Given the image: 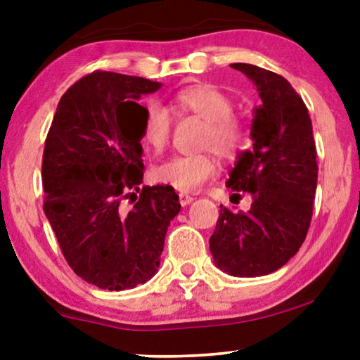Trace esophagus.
Returning a JSON list of instances; mask_svg holds the SVG:
<instances>
[{
  "mask_svg": "<svg viewBox=\"0 0 360 360\" xmlns=\"http://www.w3.org/2000/svg\"><path fill=\"white\" fill-rule=\"evenodd\" d=\"M179 200H180V205L181 206H186V205H190L191 201H193V196H190V195H186V193H180L179 195Z\"/></svg>",
  "mask_w": 360,
  "mask_h": 360,
  "instance_id": "obj_1",
  "label": "esophagus"
}]
</instances>
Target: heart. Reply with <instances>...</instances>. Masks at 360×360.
Listing matches in <instances>:
<instances>
[{"label": "heart", "mask_w": 360, "mask_h": 360, "mask_svg": "<svg viewBox=\"0 0 360 360\" xmlns=\"http://www.w3.org/2000/svg\"><path fill=\"white\" fill-rule=\"evenodd\" d=\"M170 110L175 116H196L206 121L200 137L198 154L175 155L154 170L155 180L181 193L198 190L219 172L218 157L233 160L248 144V129L233 115V100L211 83H195L181 88L172 98ZM172 116L159 105H150L142 124V139L154 152H162L172 137Z\"/></svg>", "instance_id": "b5f03b06"}]
</instances>
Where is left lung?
I'll return each mask as SVG.
<instances>
[{"mask_svg": "<svg viewBox=\"0 0 360 360\" xmlns=\"http://www.w3.org/2000/svg\"><path fill=\"white\" fill-rule=\"evenodd\" d=\"M257 86L262 106L252 122L254 147L239 155L228 186L248 191V213L221 206L210 250L218 267L236 277L272 274L307 238L318 181L311 117L302 96L278 73L233 63Z\"/></svg>", "mask_w": 360, "mask_h": 360, "instance_id": "8db88e82", "label": "left lung"}]
</instances>
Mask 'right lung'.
Wrapping results in <instances>:
<instances>
[{
    "label": "right lung",
    "mask_w": 360,
    "mask_h": 360,
    "mask_svg": "<svg viewBox=\"0 0 360 360\" xmlns=\"http://www.w3.org/2000/svg\"><path fill=\"white\" fill-rule=\"evenodd\" d=\"M159 88L88 73L63 93L44 144V213L70 269L103 290L132 288L157 272L180 211L172 186H139L147 108L137 101Z\"/></svg>",
    "instance_id": "add662e5"
}]
</instances>
